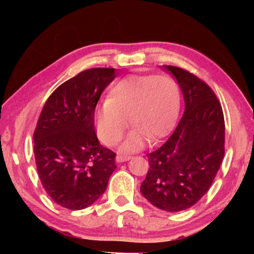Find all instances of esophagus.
Segmentation results:
<instances>
[{"label":"esophagus","instance_id":"1","mask_svg":"<svg viewBox=\"0 0 254 254\" xmlns=\"http://www.w3.org/2000/svg\"><path fill=\"white\" fill-rule=\"evenodd\" d=\"M130 158H131L130 155H123V154H118L117 155V161L118 162H126Z\"/></svg>","mask_w":254,"mask_h":254}]
</instances>
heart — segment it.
Masks as SVG:
<instances>
[{
  "instance_id": "obj_1",
  "label": "heart",
  "mask_w": 254,
  "mask_h": 254,
  "mask_svg": "<svg viewBox=\"0 0 254 254\" xmlns=\"http://www.w3.org/2000/svg\"><path fill=\"white\" fill-rule=\"evenodd\" d=\"M180 109V90L165 75H130L111 89L109 99L96 111L98 136L107 145H116L128 128L135 126L124 143L133 151L147 137L155 141L168 135L175 126Z\"/></svg>"
}]
</instances>
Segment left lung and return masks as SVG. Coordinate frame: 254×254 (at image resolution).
Segmentation results:
<instances>
[{"label": "left lung", "mask_w": 254, "mask_h": 254, "mask_svg": "<svg viewBox=\"0 0 254 254\" xmlns=\"http://www.w3.org/2000/svg\"><path fill=\"white\" fill-rule=\"evenodd\" d=\"M179 83L185 112L171 136L148 154L141 193L162 210L194 206L210 189L224 157V116L206 82L186 69L164 65Z\"/></svg>", "instance_id": "left-lung-1"}]
</instances>
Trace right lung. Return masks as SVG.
Segmentation results:
<instances>
[{
  "mask_svg": "<svg viewBox=\"0 0 254 254\" xmlns=\"http://www.w3.org/2000/svg\"><path fill=\"white\" fill-rule=\"evenodd\" d=\"M113 68H91L62 83L48 97L33 133L40 182L52 200L70 210L92 204L116 170V152L99 143L95 110Z\"/></svg>",
  "mask_w": 254,
  "mask_h": 254,
  "instance_id": "1",
  "label": "right lung"
}]
</instances>
